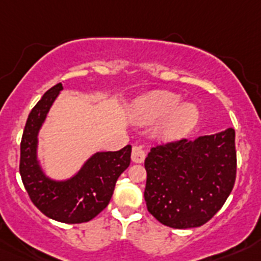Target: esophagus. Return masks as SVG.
Segmentation results:
<instances>
[{
	"instance_id": "34e87169",
	"label": "esophagus",
	"mask_w": 261,
	"mask_h": 261,
	"mask_svg": "<svg viewBox=\"0 0 261 261\" xmlns=\"http://www.w3.org/2000/svg\"><path fill=\"white\" fill-rule=\"evenodd\" d=\"M146 153L141 146H133L132 149V161L135 163H142L145 161Z\"/></svg>"
}]
</instances>
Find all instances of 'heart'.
Wrapping results in <instances>:
<instances>
[{"instance_id":"heart-1","label":"heart","mask_w":261,"mask_h":261,"mask_svg":"<svg viewBox=\"0 0 261 261\" xmlns=\"http://www.w3.org/2000/svg\"><path fill=\"white\" fill-rule=\"evenodd\" d=\"M179 94L161 90L147 94L137 102L135 119L140 123L162 120L158 133L165 140H179L192 132L200 119V111L192 103L181 105Z\"/></svg>"}]
</instances>
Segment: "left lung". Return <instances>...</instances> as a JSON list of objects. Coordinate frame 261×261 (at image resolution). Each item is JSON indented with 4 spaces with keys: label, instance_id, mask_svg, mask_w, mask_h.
I'll return each mask as SVG.
<instances>
[{
    "label": "left lung",
    "instance_id": "8db88e82",
    "mask_svg": "<svg viewBox=\"0 0 261 261\" xmlns=\"http://www.w3.org/2000/svg\"><path fill=\"white\" fill-rule=\"evenodd\" d=\"M147 211L174 229L199 227L222 208L237 177L232 128L151 147L145 159Z\"/></svg>",
    "mask_w": 261,
    "mask_h": 261
}]
</instances>
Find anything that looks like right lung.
<instances>
[{
	"mask_svg": "<svg viewBox=\"0 0 261 261\" xmlns=\"http://www.w3.org/2000/svg\"><path fill=\"white\" fill-rule=\"evenodd\" d=\"M61 90V84L50 87L30 112L20 141L19 172L30 199L41 213L59 222L82 223L108 205L116 180L130 163L132 146L94 154L66 181L48 179L36 159L38 132Z\"/></svg>",
	"mask_w": 261,
	"mask_h": 261,
	"instance_id": "add662e5",
	"label": "right lung"
}]
</instances>
